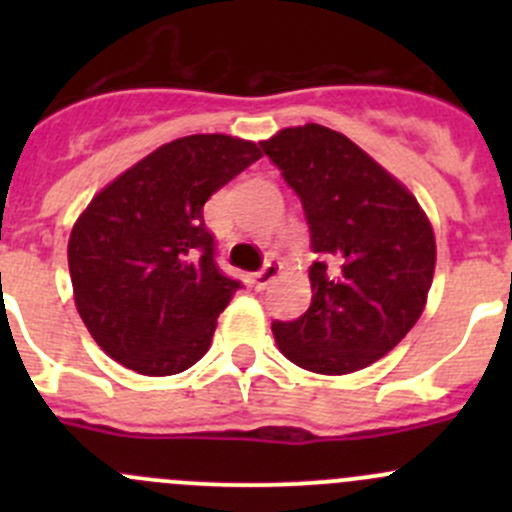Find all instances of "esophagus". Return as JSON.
I'll list each match as a JSON object with an SVG mask.
<instances>
[{
    "label": "esophagus",
    "mask_w": 512,
    "mask_h": 512,
    "mask_svg": "<svg viewBox=\"0 0 512 512\" xmlns=\"http://www.w3.org/2000/svg\"><path fill=\"white\" fill-rule=\"evenodd\" d=\"M280 270H282V267H280V262H272V260H267L265 265H262V270L257 272V275H255V287H257V289H265L267 285H270L272 280H275L277 275H280Z\"/></svg>",
    "instance_id": "obj_1"
}]
</instances>
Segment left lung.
Masks as SVG:
<instances>
[{
    "label": "left lung",
    "mask_w": 512,
    "mask_h": 512,
    "mask_svg": "<svg viewBox=\"0 0 512 512\" xmlns=\"http://www.w3.org/2000/svg\"><path fill=\"white\" fill-rule=\"evenodd\" d=\"M302 200L312 304L272 322L277 347L314 374H352L389 354L423 312L436 240L416 198L344 133L319 123L260 143Z\"/></svg>",
    "instance_id": "obj_1"
}]
</instances>
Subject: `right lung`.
<instances>
[{"mask_svg":"<svg viewBox=\"0 0 512 512\" xmlns=\"http://www.w3.org/2000/svg\"><path fill=\"white\" fill-rule=\"evenodd\" d=\"M260 156L252 141L223 133L178 138L118 175L76 220V309L118 364L170 376L208 352L242 282L218 267L203 205Z\"/></svg>","mask_w":512,"mask_h":512,"instance_id":"obj_1","label":"right lung"}]
</instances>
